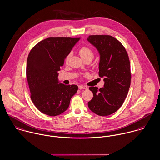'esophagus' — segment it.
Returning a JSON list of instances; mask_svg holds the SVG:
<instances>
[{"instance_id": "34e87169", "label": "esophagus", "mask_w": 160, "mask_h": 160, "mask_svg": "<svg viewBox=\"0 0 160 160\" xmlns=\"http://www.w3.org/2000/svg\"><path fill=\"white\" fill-rule=\"evenodd\" d=\"M78 88L82 89H88V88L86 86H83V85H80L78 86Z\"/></svg>"}]
</instances>
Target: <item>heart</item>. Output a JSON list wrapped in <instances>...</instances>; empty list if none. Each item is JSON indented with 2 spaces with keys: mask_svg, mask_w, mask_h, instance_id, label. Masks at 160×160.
<instances>
[{
  "mask_svg": "<svg viewBox=\"0 0 160 160\" xmlns=\"http://www.w3.org/2000/svg\"><path fill=\"white\" fill-rule=\"evenodd\" d=\"M79 55L83 60L85 59V58H90L92 59V58L94 57V52L89 48L84 46V47H82L79 50ZM70 57H71V54L68 55V56L66 58V62L68 61Z\"/></svg>",
  "mask_w": 160,
  "mask_h": 160,
  "instance_id": "1",
  "label": "heart"
}]
</instances>
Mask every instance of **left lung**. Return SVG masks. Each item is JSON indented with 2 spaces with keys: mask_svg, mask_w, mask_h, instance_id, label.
I'll return each instance as SVG.
<instances>
[{
  "mask_svg": "<svg viewBox=\"0 0 160 160\" xmlns=\"http://www.w3.org/2000/svg\"><path fill=\"white\" fill-rule=\"evenodd\" d=\"M87 40L98 50V75L105 82L99 89L89 87L93 98L88 107L98 115L108 116L119 109L128 92L132 76L128 55L123 45L110 35H90Z\"/></svg>",
  "mask_w": 160,
  "mask_h": 160,
  "instance_id": "1",
  "label": "left lung"
}]
</instances>
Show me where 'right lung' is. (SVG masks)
Returning a JSON list of instances; mask_svg holds the SVG:
<instances>
[{
  "label": "right lung",
  "instance_id": "obj_1",
  "mask_svg": "<svg viewBox=\"0 0 160 160\" xmlns=\"http://www.w3.org/2000/svg\"><path fill=\"white\" fill-rule=\"evenodd\" d=\"M80 38L50 37L36 44L30 50L26 77L30 98L41 112L51 116L66 110L78 86L59 83L58 71L68 55Z\"/></svg>",
  "mask_w": 160,
  "mask_h": 160
}]
</instances>
